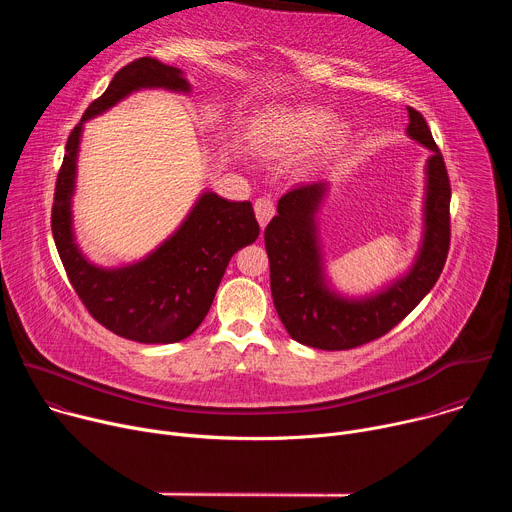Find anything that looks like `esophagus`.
I'll use <instances>...</instances> for the list:
<instances>
[{
	"label": "esophagus",
	"mask_w": 512,
	"mask_h": 512,
	"mask_svg": "<svg viewBox=\"0 0 512 512\" xmlns=\"http://www.w3.org/2000/svg\"><path fill=\"white\" fill-rule=\"evenodd\" d=\"M253 208H255V214H257V221H259L261 229H265V225L271 221V216L275 214L273 202L269 198H257Z\"/></svg>",
	"instance_id": "esophagus-1"
}]
</instances>
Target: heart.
Returning <instances> with one entry per match:
<instances>
[{"instance_id":"heart-1","label":"heart","mask_w":512,"mask_h":512,"mask_svg":"<svg viewBox=\"0 0 512 512\" xmlns=\"http://www.w3.org/2000/svg\"><path fill=\"white\" fill-rule=\"evenodd\" d=\"M328 123L330 113L318 107L277 109L265 115L257 125V145L265 156L285 160L304 152L310 143L320 137V148L328 152L342 135L336 127L324 131Z\"/></svg>"}]
</instances>
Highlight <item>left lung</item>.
<instances>
[{
	"label": "left lung",
	"mask_w": 512,
	"mask_h": 512,
	"mask_svg": "<svg viewBox=\"0 0 512 512\" xmlns=\"http://www.w3.org/2000/svg\"><path fill=\"white\" fill-rule=\"evenodd\" d=\"M407 133L433 154L427 162L425 235L413 269L383 294L367 300L338 298L324 285L316 245L314 212L324 184H302L285 192L265 229L271 296L287 334L320 350H348L385 336L435 285L450 251L452 186L444 156L423 115L407 107Z\"/></svg>",
	"instance_id": "8db88e82"
}]
</instances>
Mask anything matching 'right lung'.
<instances>
[{
  "instance_id": "right-lung-1",
  "label": "right lung",
  "mask_w": 512,
  "mask_h": 512,
  "mask_svg": "<svg viewBox=\"0 0 512 512\" xmlns=\"http://www.w3.org/2000/svg\"><path fill=\"white\" fill-rule=\"evenodd\" d=\"M145 87L190 89L178 68L150 56L117 70L107 91L87 107L66 139L50 225L72 289L101 326L127 340L170 344L188 338L200 326L231 257L255 243L259 223L251 202H229L206 192L176 235L148 259L121 269H99L81 255L72 241L70 196L83 123Z\"/></svg>"
}]
</instances>
